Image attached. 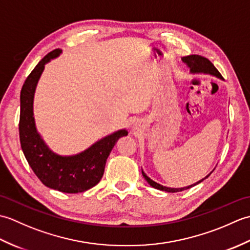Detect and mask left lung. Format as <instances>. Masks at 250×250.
Listing matches in <instances>:
<instances>
[{"label":"left lung","instance_id":"left-lung-1","mask_svg":"<svg viewBox=\"0 0 250 250\" xmlns=\"http://www.w3.org/2000/svg\"><path fill=\"white\" fill-rule=\"evenodd\" d=\"M182 61L190 68V73L191 74H209V75H213V76H216V77L222 79V76L220 75V73L217 71V68L213 65V63H211L208 59H206V58H204V57L196 56V55H191V56H187V57H183L182 58ZM214 169H213V171H214ZM213 171H211V172H213ZM211 172L208 175H207V176H205L204 178H202L201 180H199V182H196L195 184H192V185H190V186H187V187L171 188V187H166V186H162L160 184L156 183L155 180H152L151 178L148 177L147 175L144 173V171H143V169H142L143 176H144V178L147 180V183L149 184L151 187H153L155 189H158V190H161V191H166V192H179V191L187 190V189H189L191 187H193V186L203 182L204 179H206L207 177L209 176V175L211 174Z\"/></svg>","mask_w":250,"mask_h":250}]
</instances>
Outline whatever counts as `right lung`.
<instances>
[{
    "label": "right lung",
    "instance_id": "right-lung-1",
    "mask_svg": "<svg viewBox=\"0 0 250 250\" xmlns=\"http://www.w3.org/2000/svg\"><path fill=\"white\" fill-rule=\"evenodd\" d=\"M61 54L62 49L49 52L25 79L20 92L19 136L26 161L46 187L65 193H78L99 184L111 149L120 137L128 135V131L121 129L106 135L76 155L61 156L50 149L36 129L34 94L45 64Z\"/></svg>",
    "mask_w": 250,
    "mask_h": 250
}]
</instances>
